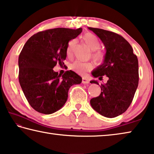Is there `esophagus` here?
Here are the masks:
<instances>
[{"label":"esophagus","instance_id":"esophagus-1","mask_svg":"<svg viewBox=\"0 0 154 154\" xmlns=\"http://www.w3.org/2000/svg\"><path fill=\"white\" fill-rule=\"evenodd\" d=\"M88 83H89V81H88V79H87L86 78H82V83H83V84H88Z\"/></svg>","mask_w":154,"mask_h":154}]
</instances>
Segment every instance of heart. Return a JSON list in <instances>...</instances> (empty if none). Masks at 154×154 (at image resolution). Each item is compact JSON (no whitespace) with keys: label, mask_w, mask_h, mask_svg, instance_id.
Segmentation results:
<instances>
[{"label":"heart","mask_w":154,"mask_h":154,"mask_svg":"<svg viewBox=\"0 0 154 154\" xmlns=\"http://www.w3.org/2000/svg\"><path fill=\"white\" fill-rule=\"evenodd\" d=\"M82 40L92 51V57L96 63H101L105 59V54L98 48L100 45V42L98 36L92 33H86L82 36ZM75 45V40L71 39L68 43L66 54L67 56L72 55V50ZM71 69L80 75H84L85 72L92 69V64L88 62H83L79 60L74 62L71 64Z\"/></svg>","instance_id":"obj_1"}]
</instances>
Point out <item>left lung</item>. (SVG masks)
Returning a JSON list of instances; mask_svg holds the SVG:
<instances>
[{"label": "left lung", "instance_id": "8db88e82", "mask_svg": "<svg viewBox=\"0 0 154 154\" xmlns=\"http://www.w3.org/2000/svg\"><path fill=\"white\" fill-rule=\"evenodd\" d=\"M102 41L106 49L103 63L92 72L94 77H108L101 83V93L90 105L106 118H116L126 111L133 100L139 84V62L130 43L121 35L100 28H88ZM91 83L98 84L96 81Z\"/></svg>", "mask_w": 154, "mask_h": 154}]
</instances>
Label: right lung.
<instances>
[{"label": "right lung", "mask_w": 154, "mask_h": 154, "mask_svg": "<svg viewBox=\"0 0 154 154\" xmlns=\"http://www.w3.org/2000/svg\"><path fill=\"white\" fill-rule=\"evenodd\" d=\"M82 28H57L38 32L28 39L18 59L19 82L28 102L35 111L51 114L64 106L69 88L82 83L72 71L64 74L54 71L57 63L64 64L69 41Z\"/></svg>", "instance_id": "add662e5"}]
</instances>
